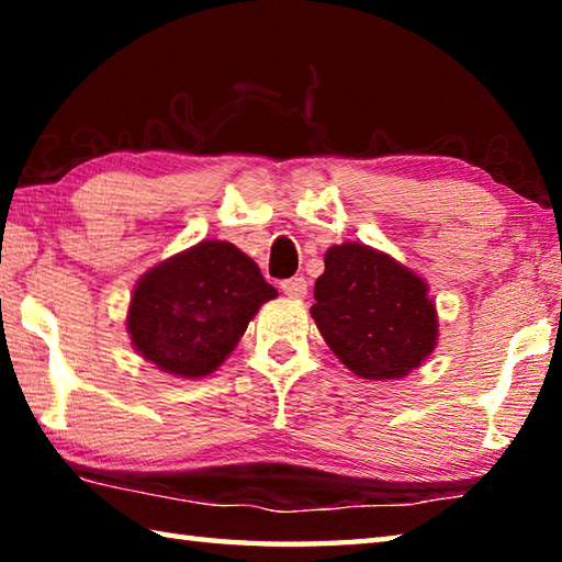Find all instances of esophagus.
I'll use <instances>...</instances> for the list:
<instances>
[{"label":"esophagus","mask_w":562,"mask_h":562,"mask_svg":"<svg viewBox=\"0 0 562 562\" xmlns=\"http://www.w3.org/2000/svg\"><path fill=\"white\" fill-rule=\"evenodd\" d=\"M282 292L288 294V297H304L307 294V280L304 278H290L282 282Z\"/></svg>","instance_id":"34e87169"}]
</instances>
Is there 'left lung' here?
I'll return each instance as SVG.
<instances>
[{
  "label": "left lung",
  "mask_w": 562,
  "mask_h": 562,
  "mask_svg": "<svg viewBox=\"0 0 562 562\" xmlns=\"http://www.w3.org/2000/svg\"><path fill=\"white\" fill-rule=\"evenodd\" d=\"M310 312L341 364L376 382L406 376L439 337L426 282L361 243L329 247Z\"/></svg>",
  "instance_id": "obj_1"
}]
</instances>
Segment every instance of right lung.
<instances>
[{
    "instance_id": "right-lung-1",
    "label": "right lung",
    "mask_w": 562,
    "mask_h": 562,
    "mask_svg": "<svg viewBox=\"0 0 562 562\" xmlns=\"http://www.w3.org/2000/svg\"><path fill=\"white\" fill-rule=\"evenodd\" d=\"M274 297L278 290L243 250L203 240L138 280L126 329L160 372L198 379L223 364L260 304Z\"/></svg>"
}]
</instances>
